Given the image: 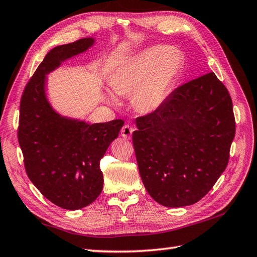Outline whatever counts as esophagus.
Returning <instances> with one entry per match:
<instances>
[{"label": "esophagus", "mask_w": 257, "mask_h": 257, "mask_svg": "<svg viewBox=\"0 0 257 257\" xmlns=\"http://www.w3.org/2000/svg\"><path fill=\"white\" fill-rule=\"evenodd\" d=\"M134 130L135 129L132 127V125L124 124L122 129H121V136L124 139H130V138H132V135L134 133Z\"/></svg>", "instance_id": "34e87169"}]
</instances>
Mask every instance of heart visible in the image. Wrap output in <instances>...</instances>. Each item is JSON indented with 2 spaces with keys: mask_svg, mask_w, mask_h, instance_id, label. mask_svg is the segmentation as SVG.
Masks as SVG:
<instances>
[{
  "mask_svg": "<svg viewBox=\"0 0 257 257\" xmlns=\"http://www.w3.org/2000/svg\"><path fill=\"white\" fill-rule=\"evenodd\" d=\"M166 47L156 46L140 52L113 74L110 85L120 96L134 94L139 110L152 112L162 106L180 70V61H173ZM117 105L118 100L111 98Z\"/></svg>",
  "mask_w": 257,
  "mask_h": 257,
  "instance_id": "heart-1",
  "label": "heart"
}]
</instances>
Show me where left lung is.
I'll use <instances>...</instances> for the list:
<instances>
[{
    "mask_svg": "<svg viewBox=\"0 0 257 257\" xmlns=\"http://www.w3.org/2000/svg\"><path fill=\"white\" fill-rule=\"evenodd\" d=\"M136 124L133 143L139 173L158 203L194 204L225 170L235 119L231 96L214 73L178 87Z\"/></svg>",
    "mask_w": 257,
    "mask_h": 257,
    "instance_id": "1",
    "label": "left lung"
}]
</instances>
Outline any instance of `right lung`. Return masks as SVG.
Here are the masks:
<instances>
[{
  "instance_id": "obj_1",
  "label": "right lung",
  "mask_w": 257,
  "mask_h": 257,
  "mask_svg": "<svg viewBox=\"0 0 257 257\" xmlns=\"http://www.w3.org/2000/svg\"><path fill=\"white\" fill-rule=\"evenodd\" d=\"M94 43L86 37L54 47L21 98L18 138L27 176L47 200L66 210L83 209L101 193L99 163L123 125L121 119L90 124L65 117L47 100L46 75Z\"/></svg>"
}]
</instances>
